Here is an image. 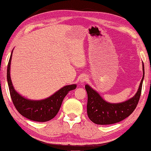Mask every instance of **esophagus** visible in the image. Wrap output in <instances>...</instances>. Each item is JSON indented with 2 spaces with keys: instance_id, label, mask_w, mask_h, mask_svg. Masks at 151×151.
Here are the masks:
<instances>
[{
  "instance_id": "obj_1",
  "label": "esophagus",
  "mask_w": 151,
  "mask_h": 151,
  "mask_svg": "<svg viewBox=\"0 0 151 151\" xmlns=\"http://www.w3.org/2000/svg\"><path fill=\"white\" fill-rule=\"evenodd\" d=\"M88 80V78L86 75H83L80 77V82H85Z\"/></svg>"
}]
</instances>
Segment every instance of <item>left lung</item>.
<instances>
[{
	"instance_id": "left-lung-1",
	"label": "left lung",
	"mask_w": 151,
	"mask_h": 151,
	"mask_svg": "<svg viewBox=\"0 0 151 151\" xmlns=\"http://www.w3.org/2000/svg\"><path fill=\"white\" fill-rule=\"evenodd\" d=\"M143 77L136 94L132 99L119 104H110L102 99L99 94L88 85L85 86L88 95L87 114L92 122L97 124H110L119 123L128 117L136 108L141 95L142 82L145 77L143 64Z\"/></svg>"
}]
</instances>
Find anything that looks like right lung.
Instances as JSON below:
<instances>
[{"label": "right lung", "mask_w": 151, "mask_h": 151, "mask_svg": "<svg viewBox=\"0 0 151 151\" xmlns=\"http://www.w3.org/2000/svg\"><path fill=\"white\" fill-rule=\"evenodd\" d=\"M13 52V51H12ZM12 52L7 65L6 78L13 104L18 112L28 119L37 122H46L53 119L57 114L65 96L70 91L76 88V84L68 85L60 88L51 97L40 101L29 100L15 91L10 78V65Z\"/></svg>", "instance_id": "1"}]
</instances>
